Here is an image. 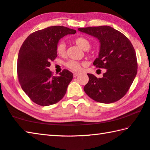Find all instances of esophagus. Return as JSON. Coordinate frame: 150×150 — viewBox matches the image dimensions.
I'll list each match as a JSON object with an SVG mask.
<instances>
[{"label": "esophagus", "mask_w": 150, "mask_h": 150, "mask_svg": "<svg viewBox=\"0 0 150 150\" xmlns=\"http://www.w3.org/2000/svg\"><path fill=\"white\" fill-rule=\"evenodd\" d=\"M79 75V73H73V77H77Z\"/></svg>", "instance_id": "obj_1"}]
</instances>
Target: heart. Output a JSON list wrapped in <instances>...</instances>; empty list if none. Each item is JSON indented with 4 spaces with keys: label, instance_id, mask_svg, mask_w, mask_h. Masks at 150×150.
Instances as JSON below:
<instances>
[{
    "label": "heart",
    "instance_id": "1",
    "mask_svg": "<svg viewBox=\"0 0 150 150\" xmlns=\"http://www.w3.org/2000/svg\"><path fill=\"white\" fill-rule=\"evenodd\" d=\"M74 42L79 47L83 50H88L90 48L91 44L89 41L84 37H78L75 39ZM56 52L57 54L61 56L65 55L66 52V46L64 42H61L58 43L56 46ZM82 65L83 64L75 60H70L65 63V66L68 69L75 72L79 71L81 69Z\"/></svg>",
    "mask_w": 150,
    "mask_h": 150
}]
</instances>
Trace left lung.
Listing matches in <instances>:
<instances>
[{"label":"left lung","instance_id":"left-lung-1","mask_svg":"<svg viewBox=\"0 0 150 150\" xmlns=\"http://www.w3.org/2000/svg\"><path fill=\"white\" fill-rule=\"evenodd\" d=\"M99 40L98 57L93 62L97 68L106 69L102 78L88 73L86 94L96 102L112 103L128 92L135 79L138 63L135 50L128 38L108 26L79 28Z\"/></svg>","mask_w":150,"mask_h":150}]
</instances>
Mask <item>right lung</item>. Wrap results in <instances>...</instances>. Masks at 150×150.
Wrapping results in <instances>:
<instances>
[{"instance_id": "obj_1", "label": "right lung", "mask_w": 150, "mask_h": 150, "mask_svg": "<svg viewBox=\"0 0 150 150\" xmlns=\"http://www.w3.org/2000/svg\"><path fill=\"white\" fill-rule=\"evenodd\" d=\"M76 30L54 26L38 30L25 40L20 47L17 61V73L21 87L33 102L50 106L59 102L65 95L72 81L73 73L63 69L54 76L49 67L57 56L59 40Z\"/></svg>"}]
</instances>
